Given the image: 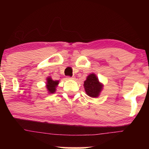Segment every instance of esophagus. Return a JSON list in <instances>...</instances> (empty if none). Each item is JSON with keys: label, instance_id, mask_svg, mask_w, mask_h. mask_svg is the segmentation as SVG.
<instances>
[{"label": "esophagus", "instance_id": "1", "mask_svg": "<svg viewBox=\"0 0 149 149\" xmlns=\"http://www.w3.org/2000/svg\"><path fill=\"white\" fill-rule=\"evenodd\" d=\"M66 79H68V80H74V79H75V78H74V77L67 76V77H66Z\"/></svg>", "mask_w": 149, "mask_h": 149}]
</instances>
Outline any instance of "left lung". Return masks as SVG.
Masks as SVG:
<instances>
[{"instance_id":"obj_1","label":"left lung","mask_w":149,"mask_h":149,"mask_svg":"<svg viewBox=\"0 0 149 149\" xmlns=\"http://www.w3.org/2000/svg\"><path fill=\"white\" fill-rule=\"evenodd\" d=\"M84 88L87 95L91 97H97L102 90V85L99 82L98 78L94 73L89 75L84 82Z\"/></svg>"}]
</instances>
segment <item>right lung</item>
Segmentation results:
<instances>
[{"label":"right lung","instance_id":"add662e5","mask_svg":"<svg viewBox=\"0 0 149 149\" xmlns=\"http://www.w3.org/2000/svg\"><path fill=\"white\" fill-rule=\"evenodd\" d=\"M47 90H48L49 93H54L56 90V87L59 83V81L58 80H52V78H47Z\"/></svg>","mask_w":149,"mask_h":149}]
</instances>
